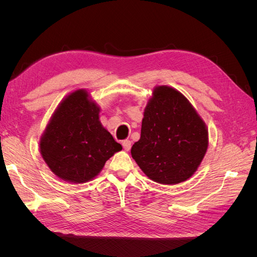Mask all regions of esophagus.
<instances>
[{
  "mask_svg": "<svg viewBox=\"0 0 257 257\" xmlns=\"http://www.w3.org/2000/svg\"><path fill=\"white\" fill-rule=\"evenodd\" d=\"M122 146H123V149L125 150V151H130V149H131V147H132V143H131V141H123L122 142Z\"/></svg>",
  "mask_w": 257,
  "mask_h": 257,
  "instance_id": "obj_1",
  "label": "esophagus"
}]
</instances>
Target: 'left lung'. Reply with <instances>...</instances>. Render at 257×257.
Here are the masks:
<instances>
[{"label":"left lung","mask_w":257,"mask_h":257,"mask_svg":"<svg viewBox=\"0 0 257 257\" xmlns=\"http://www.w3.org/2000/svg\"><path fill=\"white\" fill-rule=\"evenodd\" d=\"M144 112L141 139L131 153L151 180L177 184L196 172L208 148L205 122L183 94L167 85L153 90Z\"/></svg>","instance_id":"obj_1"}]
</instances>
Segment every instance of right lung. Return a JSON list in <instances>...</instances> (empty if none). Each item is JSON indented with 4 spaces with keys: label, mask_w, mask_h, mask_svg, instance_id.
<instances>
[{
    "label": "right lung",
    "mask_w": 257,
    "mask_h": 257,
    "mask_svg": "<svg viewBox=\"0 0 257 257\" xmlns=\"http://www.w3.org/2000/svg\"><path fill=\"white\" fill-rule=\"evenodd\" d=\"M99 107L80 89L62 100L41 137V153L51 172L72 183L92 180L122 149L99 121Z\"/></svg>",
    "instance_id": "1"
}]
</instances>
